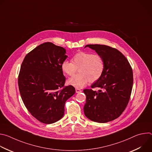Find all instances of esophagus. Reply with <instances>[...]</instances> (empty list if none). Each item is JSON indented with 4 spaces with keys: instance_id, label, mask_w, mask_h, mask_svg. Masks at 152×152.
<instances>
[{
    "instance_id": "obj_1",
    "label": "esophagus",
    "mask_w": 152,
    "mask_h": 152,
    "mask_svg": "<svg viewBox=\"0 0 152 152\" xmlns=\"http://www.w3.org/2000/svg\"><path fill=\"white\" fill-rule=\"evenodd\" d=\"M80 92H82V90H80V89H79V88H76V93H80Z\"/></svg>"
}]
</instances>
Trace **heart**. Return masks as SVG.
Masks as SVG:
<instances>
[{"mask_svg":"<svg viewBox=\"0 0 152 152\" xmlns=\"http://www.w3.org/2000/svg\"><path fill=\"white\" fill-rule=\"evenodd\" d=\"M61 68L63 73L73 76L79 68V73L69 78L67 83L75 88H81L89 81L95 82L102 76L104 64L102 57L99 54L79 52L74 55L72 62L64 61Z\"/></svg>","mask_w":152,"mask_h":152,"instance_id":"obj_1","label":"heart"}]
</instances>
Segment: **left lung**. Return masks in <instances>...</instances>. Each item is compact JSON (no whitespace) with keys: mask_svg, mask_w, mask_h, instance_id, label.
<instances>
[{"mask_svg":"<svg viewBox=\"0 0 152 152\" xmlns=\"http://www.w3.org/2000/svg\"><path fill=\"white\" fill-rule=\"evenodd\" d=\"M88 47L100 55L104 64L102 77L91 85L100 90H83L86 103L85 115L97 123H104L118 118L126 107L133 85V72L126 57L117 49L101 45Z\"/></svg>","mask_w":152,"mask_h":152,"instance_id":"1","label":"left lung"}]
</instances>
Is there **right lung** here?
<instances>
[{
    "label": "right lung",
    "mask_w": 152,
    "mask_h": 152,
    "mask_svg": "<svg viewBox=\"0 0 152 152\" xmlns=\"http://www.w3.org/2000/svg\"><path fill=\"white\" fill-rule=\"evenodd\" d=\"M66 50L47 42L28 53L18 78L20 93L29 112L38 121L52 124L64 114L65 103L75 93L72 85L65 86L61 66Z\"/></svg>",
    "instance_id": "1"
}]
</instances>
